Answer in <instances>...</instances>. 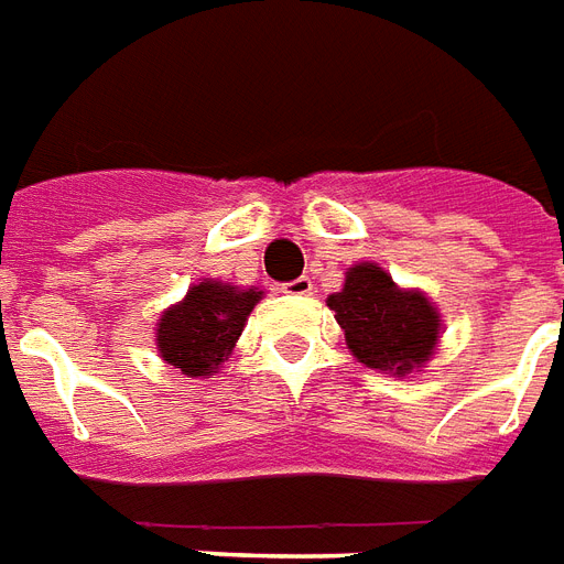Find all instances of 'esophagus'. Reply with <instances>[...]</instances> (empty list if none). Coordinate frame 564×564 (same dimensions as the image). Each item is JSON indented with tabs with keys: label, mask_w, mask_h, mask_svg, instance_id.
I'll return each instance as SVG.
<instances>
[{
	"label": "esophagus",
	"mask_w": 564,
	"mask_h": 564,
	"mask_svg": "<svg viewBox=\"0 0 564 564\" xmlns=\"http://www.w3.org/2000/svg\"><path fill=\"white\" fill-rule=\"evenodd\" d=\"M283 292H290V295H311L313 281L311 278H295V281L283 283Z\"/></svg>",
	"instance_id": "1"
}]
</instances>
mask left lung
<instances>
[{"label":"left lung","mask_w":564,"mask_h":564,"mask_svg":"<svg viewBox=\"0 0 564 564\" xmlns=\"http://www.w3.org/2000/svg\"><path fill=\"white\" fill-rule=\"evenodd\" d=\"M334 319L346 330L351 355L378 372H420L435 355L441 313L420 290H402L376 263L346 272L343 290L328 295Z\"/></svg>","instance_id":"1"}]
</instances>
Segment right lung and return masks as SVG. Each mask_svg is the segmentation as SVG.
Returning <instances> with one entry per match:
<instances>
[{
  "mask_svg": "<svg viewBox=\"0 0 564 564\" xmlns=\"http://www.w3.org/2000/svg\"><path fill=\"white\" fill-rule=\"evenodd\" d=\"M263 290H242L221 281L188 286L186 299L171 304L156 325V349L162 360L188 378H206L230 358L253 304Z\"/></svg>",
  "mask_w": 564,
  "mask_h": 564,
  "instance_id": "1",
  "label": "right lung"
}]
</instances>
